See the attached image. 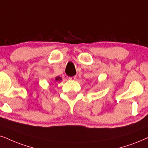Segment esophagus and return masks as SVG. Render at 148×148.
Listing matches in <instances>:
<instances>
[{
    "label": "esophagus",
    "mask_w": 148,
    "mask_h": 148,
    "mask_svg": "<svg viewBox=\"0 0 148 148\" xmlns=\"http://www.w3.org/2000/svg\"><path fill=\"white\" fill-rule=\"evenodd\" d=\"M76 79V76H72V77H69V80H74Z\"/></svg>",
    "instance_id": "obj_1"
}]
</instances>
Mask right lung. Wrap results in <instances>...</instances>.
<instances>
[{
    "instance_id": "1",
    "label": "right lung",
    "mask_w": 148,
    "mask_h": 148,
    "mask_svg": "<svg viewBox=\"0 0 148 148\" xmlns=\"http://www.w3.org/2000/svg\"><path fill=\"white\" fill-rule=\"evenodd\" d=\"M61 80H62V78H61L60 77V76H57V77L55 78V80H56V81H59V82H60Z\"/></svg>"
}]
</instances>
